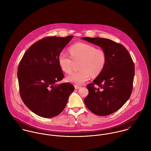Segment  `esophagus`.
<instances>
[{
    "mask_svg": "<svg viewBox=\"0 0 151 151\" xmlns=\"http://www.w3.org/2000/svg\"><path fill=\"white\" fill-rule=\"evenodd\" d=\"M81 86H78V85H75V86H74L75 89H78L80 88H81Z\"/></svg>",
    "mask_w": 151,
    "mask_h": 151,
    "instance_id": "obj_1",
    "label": "esophagus"
}]
</instances>
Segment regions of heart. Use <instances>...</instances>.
Listing matches in <instances>:
<instances>
[{
  "label": "heart",
  "instance_id": "obj_1",
  "mask_svg": "<svg viewBox=\"0 0 151 151\" xmlns=\"http://www.w3.org/2000/svg\"><path fill=\"white\" fill-rule=\"evenodd\" d=\"M70 56L65 52H61L58 56V63L61 70L67 74L72 71L74 62H79L77 72L71 74L67 81L76 85H81L89 78L91 75L96 76L104 69L106 62V53L101 49H96L93 45L78 42L69 48Z\"/></svg>",
  "mask_w": 151,
  "mask_h": 151
}]
</instances>
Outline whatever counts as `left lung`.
Returning a JSON list of instances; mask_svg holds the SVG:
<instances>
[{
	"instance_id": "obj_1",
	"label": "left lung",
	"mask_w": 151,
	"mask_h": 151,
	"mask_svg": "<svg viewBox=\"0 0 151 151\" xmlns=\"http://www.w3.org/2000/svg\"><path fill=\"white\" fill-rule=\"evenodd\" d=\"M83 40L100 46L106 53V64L99 76L88 84L84 99L87 108L98 116H107L122 108L132 90L134 63L122 44L102 38L83 37Z\"/></svg>"
}]
</instances>
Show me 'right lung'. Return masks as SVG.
<instances>
[{
  "instance_id": "add662e5",
  "label": "right lung",
  "mask_w": 151,
  "mask_h": 151,
  "mask_svg": "<svg viewBox=\"0 0 151 151\" xmlns=\"http://www.w3.org/2000/svg\"><path fill=\"white\" fill-rule=\"evenodd\" d=\"M73 36L47 37L32 45L18 67L20 93L24 104L39 116L51 118L65 109L74 87L68 83L56 84L64 74L58 56Z\"/></svg>"
}]
</instances>
